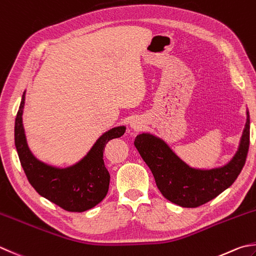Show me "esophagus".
Returning a JSON list of instances; mask_svg holds the SVG:
<instances>
[{
  "label": "esophagus",
  "mask_w": 256,
  "mask_h": 256,
  "mask_svg": "<svg viewBox=\"0 0 256 256\" xmlns=\"http://www.w3.org/2000/svg\"><path fill=\"white\" fill-rule=\"evenodd\" d=\"M130 126L134 130H139L142 127V122L139 119H132V122H130Z\"/></svg>",
  "instance_id": "34e87169"
}]
</instances>
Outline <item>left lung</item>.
I'll use <instances>...</instances> for the list:
<instances>
[{
    "instance_id": "8db88e82",
    "label": "left lung",
    "mask_w": 256,
    "mask_h": 256,
    "mask_svg": "<svg viewBox=\"0 0 256 256\" xmlns=\"http://www.w3.org/2000/svg\"><path fill=\"white\" fill-rule=\"evenodd\" d=\"M134 147L150 168L162 196L187 208H195L214 200L236 180L246 162L250 147V114L240 148L228 165L214 170H195L182 162L160 139L149 134H138Z\"/></svg>"
}]
</instances>
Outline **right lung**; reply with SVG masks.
I'll return each mask as SVG.
<instances>
[{
  "label": "right lung",
  "instance_id": "obj_1",
  "mask_svg": "<svg viewBox=\"0 0 256 256\" xmlns=\"http://www.w3.org/2000/svg\"><path fill=\"white\" fill-rule=\"evenodd\" d=\"M26 92L18 108L14 127V140L18 158L32 187L44 198L68 212H84L99 204L108 192L110 175L104 167V150L114 138L126 132L124 127L109 130L76 165L59 170L38 162L28 150L22 124Z\"/></svg>",
  "mask_w": 256,
  "mask_h": 256
}]
</instances>
